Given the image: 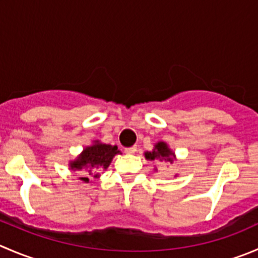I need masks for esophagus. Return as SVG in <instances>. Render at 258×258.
Segmentation results:
<instances>
[{
	"instance_id": "obj_1",
	"label": "esophagus",
	"mask_w": 258,
	"mask_h": 258,
	"mask_svg": "<svg viewBox=\"0 0 258 258\" xmlns=\"http://www.w3.org/2000/svg\"><path fill=\"white\" fill-rule=\"evenodd\" d=\"M136 151H137V147L136 146L127 147V149H124V152H126L127 155H134Z\"/></svg>"
}]
</instances>
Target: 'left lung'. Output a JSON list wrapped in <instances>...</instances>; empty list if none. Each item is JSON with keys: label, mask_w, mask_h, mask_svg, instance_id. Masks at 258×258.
<instances>
[{"label": "left lung", "mask_w": 258, "mask_h": 258, "mask_svg": "<svg viewBox=\"0 0 258 258\" xmlns=\"http://www.w3.org/2000/svg\"><path fill=\"white\" fill-rule=\"evenodd\" d=\"M145 157L150 161H159V162H170L172 164L174 160H176V155L169 147V145L165 141H159L154 145V149L151 151L145 152ZM157 170V169H155Z\"/></svg>", "instance_id": "left-lung-1"}]
</instances>
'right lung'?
Returning a JSON list of instances; mask_svg holds the SVG:
<instances>
[{"label": "right lung", "mask_w": 258, "mask_h": 258, "mask_svg": "<svg viewBox=\"0 0 258 258\" xmlns=\"http://www.w3.org/2000/svg\"><path fill=\"white\" fill-rule=\"evenodd\" d=\"M118 154H121V151L117 146L94 140L92 145L84 147L76 159L69 161V169L79 171V180L89 182L91 177L97 179L101 176L102 170L108 169L113 157Z\"/></svg>", "instance_id": "right-lung-1"}]
</instances>
